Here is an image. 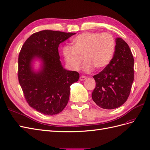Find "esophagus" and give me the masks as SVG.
<instances>
[{
    "label": "esophagus",
    "instance_id": "obj_1",
    "mask_svg": "<svg viewBox=\"0 0 150 150\" xmlns=\"http://www.w3.org/2000/svg\"><path fill=\"white\" fill-rule=\"evenodd\" d=\"M87 79V78L86 77V76H83V75H82V76H80V81H83V80H86Z\"/></svg>",
    "mask_w": 150,
    "mask_h": 150
}]
</instances>
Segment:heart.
<instances>
[{"mask_svg":"<svg viewBox=\"0 0 150 150\" xmlns=\"http://www.w3.org/2000/svg\"><path fill=\"white\" fill-rule=\"evenodd\" d=\"M72 46H65L62 49L64 59L68 68L78 70L83 61L84 71L89 73L95 68L104 69L112 59L115 51V40L108 33L85 32L76 36Z\"/></svg>","mask_w":150,"mask_h":150,"instance_id":"b5f03b06","label":"heart"}]
</instances>
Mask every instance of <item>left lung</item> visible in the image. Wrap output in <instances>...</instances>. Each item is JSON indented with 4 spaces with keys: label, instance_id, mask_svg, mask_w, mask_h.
I'll list each match as a JSON object with an SVG mask.
<instances>
[{
    "label": "left lung",
    "instance_id": "obj_1",
    "mask_svg": "<svg viewBox=\"0 0 150 150\" xmlns=\"http://www.w3.org/2000/svg\"><path fill=\"white\" fill-rule=\"evenodd\" d=\"M115 51L109 65L94 75L96 88L92 93L100 108L113 109L121 106L129 96L134 80V58L126 42L115 39Z\"/></svg>",
    "mask_w": 150,
    "mask_h": 150
}]
</instances>
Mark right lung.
<instances>
[{
	"label": "right lung",
	"mask_w": 150,
	"mask_h": 150,
	"mask_svg": "<svg viewBox=\"0 0 150 150\" xmlns=\"http://www.w3.org/2000/svg\"><path fill=\"white\" fill-rule=\"evenodd\" d=\"M74 33L43 30L33 34L25 41L18 58V80L28 104L45 115L57 114L69 100L70 86L77 82L79 74L62 67L58 46ZM35 58L42 62V68L33 70Z\"/></svg>",
	"instance_id": "right-lung-1"
}]
</instances>
